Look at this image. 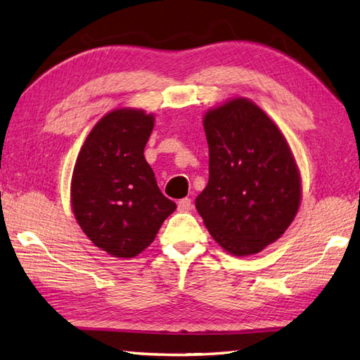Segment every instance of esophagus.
<instances>
[{
  "instance_id": "obj_1",
  "label": "esophagus",
  "mask_w": 360,
  "mask_h": 360,
  "mask_svg": "<svg viewBox=\"0 0 360 360\" xmlns=\"http://www.w3.org/2000/svg\"><path fill=\"white\" fill-rule=\"evenodd\" d=\"M178 209L181 212H187L192 209V200L191 198H182L178 201Z\"/></svg>"
}]
</instances>
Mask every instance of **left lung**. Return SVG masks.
<instances>
[{
	"label": "left lung",
	"mask_w": 360,
	"mask_h": 360,
	"mask_svg": "<svg viewBox=\"0 0 360 360\" xmlns=\"http://www.w3.org/2000/svg\"><path fill=\"white\" fill-rule=\"evenodd\" d=\"M209 181L198 214L220 247L236 257L282 236L300 205V174L283 134L258 105L238 97L202 120Z\"/></svg>",
	"instance_id": "8db88e82"
}]
</instances>
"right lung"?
<instances>
[{
    "label": "right lung",
    "mask_w": 360,
    "mask_h": 360,
    "mask_svg": "<svg viewBox=\"0 0 360 360\" xmlns=\"http://www.w3.org/2000/svg\"><path fill=\"white\" fill-rule=\"evenodd\" d=\"M153 129L154 116L143 110H113L91 130L74 167L70 201L78 225L116 258L145 250L176 209L143 155Z\"/></svg>",
    "instance_id": "add662e5"
}]
</instances>
